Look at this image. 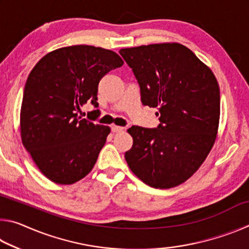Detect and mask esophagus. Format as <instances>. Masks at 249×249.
Here are the masks:
<instances>
[{"instance_id": "1", "label": "esophagus", "mask_w": 249, "mask_h": 249, "mask_svg": "<svg viewBox=\"0 0 249 249\" xmlns=\"http://www.w3.org/2000/svg\"><path fill=\"white\" fill-rule=\"evenodd\" d=\"M111 129L113 133H120V132H123L124 127H121V126H116V125H112Z\"/></svg>"}]
</instances>
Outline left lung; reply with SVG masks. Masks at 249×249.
<instances>
[{
	"mask_svg": "<svg viewBox=\"0 0 249 249\" xmlns=\"http://www.w3.org/2000/svg\"><path fill=\"white\" fill-rule=\"evenodd\" d=\"M141 88L142 103L157 107V128L132 126L128 167L142 182L168 189L188 180L216 138L220 88L190 49L177 43L120 50Z\"/></svg>",
	"mask_w": 249,
	"mask_h": 249,
	"instance_id": "1",
	"label": "left lung"
}]
</instances>
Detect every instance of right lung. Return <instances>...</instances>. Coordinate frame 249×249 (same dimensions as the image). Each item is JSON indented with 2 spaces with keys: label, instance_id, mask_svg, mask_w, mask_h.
<instances>
[{
  "label": "right lung",
  "instance_id": "obj_1",
  "mask_svg": "<svg viewBox=\"0 0 249 249\" xmlns=\"http://www.w3.org/2000/svg\"><path fill=\"white\" fill-rule=\"evenodd\" d=\"M123 64L112 50L78 45L47 53L31 71L20 108V135L49 180L74 183L95 165L111 129L94 124L96 117L81 119L78 111L87 102L99 107L100 80Z\"/></svg>",
  "mask_w": 249,
  "mask_h": 249
}]
</instances>
